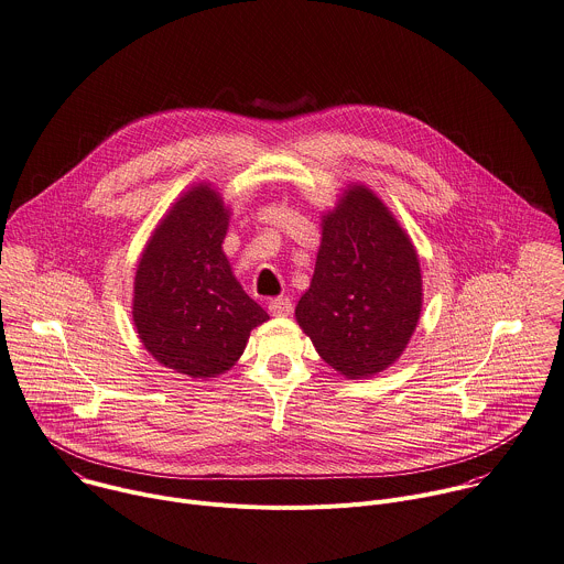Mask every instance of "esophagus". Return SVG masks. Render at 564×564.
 Masks as SVG:
<instances>
[{
    "label": "esophagus",
    "instance_id": "obj_1",
    "mask_svg": "<svg viewBox=\"0 0 564 564\" xmlns=\"http://www.w3.org/2000/svg\"><path fill=\"white\" fill-rule=\"evenodd\" d=\"M268 310H270L272 316H290L294 305H292V301L288 296H279V299H272L268 303Z\"/></svg>",
    "mask_w": 564,
    "mask_h": 564
}]
</instances>
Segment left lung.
<instances>
[{
    "label": "left lung",
    "mask_w": 564,
    "mask_h": 564,
    "mask_svg": "<svg viewBox=\"0 0 564 564\" xmlns=\"http://www.w3.org/2000/svg\"><path fill=\"white\" fill-rule=\"evenodd\" d=\"M416 250L390 210L356 185L323 219L310 290L296 321L347 379L371 377L405 349L421 314Z\"/></svg>",
    "instance_id": "left-lung-1"
}]
</instances>
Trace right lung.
I'll return each instance as SVG.
<instances>
[{
	"label": "right lung",
	"instance_id": "right-lung-1",
	"mask_svg": "<svg viewBox=\"0 0 564 564\" xmlns=\"http://www.w3.org/2000/svg\"><path fill=\"white\" fill-rule=\"evenodd\" d=\"M228 210L208 185H197L148 241L137 276L132 318L145 349L193 379L217 377L246 349L268 312L232 276L221 250Z\"/></svg>",
	"mask_w": 564,
	"mask_h": 564
}]
</instances>
